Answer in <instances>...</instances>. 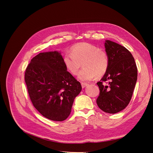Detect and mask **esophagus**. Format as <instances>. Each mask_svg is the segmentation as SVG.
I'll use <instances>...</instances> for the list:
<instances>
[{
  "mask_svg": "<svg viewBox=\"0 0 153 153\" xmlns=\"http://www.w3.org/2000/svg\"><path fill=\"white\" fill-rule=\"evenodd\" d=\"M81 85H82V88H85L88 84H87V83H81Z\"/></svg>",
  "mask_w": 153,
  "mask_h": 153,
  "instance_id": "1",
  "label": "esophagus"
}]
</instances>
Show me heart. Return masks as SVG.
Segmentation results:
<instances>
[{"instance_id":"obj_1","label":"heart","mask_w":153,"mask_h":153,"mask_svg":"<svg viewBox=\"0 0 153 153\" xmlns=\"http://www.w3.org/2000/svg\"><path fill=\"white\" fill-rule=\"evenodd\" d=\"M63 62L67 70L76 75L82 81H89L96 76L100 77L106 72L109 60L107 54L100 50L96 46L88 43H80L74 45L71 48V53H66L63 58Z\"/></svg>"}]
</instances>
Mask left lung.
I'll list each match as a JSON object with an SVG mask.
<instances>
[{
	"instance_id": "1",
	"label": "left lung",
	"mask_w": 153,
	"mask_h": 153,
	"mask_svg": "<svg viewBox=\"0 0 153 153\" xmlns=\"http://www.w3.org/2000/svg\"><path fill=\"white\" fill-rule=\"evenodd\" d=\"M105 47L109 64L97 83L100 95L96 103L103 112L115 114L126 108L131 100L137 80V68L132 54L122 45L106 40ZM105 81L107 85L103 84Z\"/></svg>"
}]
</instances>
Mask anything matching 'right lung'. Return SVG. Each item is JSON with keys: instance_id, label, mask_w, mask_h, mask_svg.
<instances>
[{"instance_id": "obj_1", "label": "right lung", "mask_w": 153, "mask_h": 153, "mask_svg": "<svg viewBox=\"0 0 153 153\" xmlns=\"http://www.w3.org/2000/svg\"><path fill=\"white\" fill-rule=\"evenodd\" d=\"M25 81L36 109L48 119L62 121L71 113L82 91L80 83L69 73L57 51L39 53L27 67Z\"/></svg>"}]
</instances>
